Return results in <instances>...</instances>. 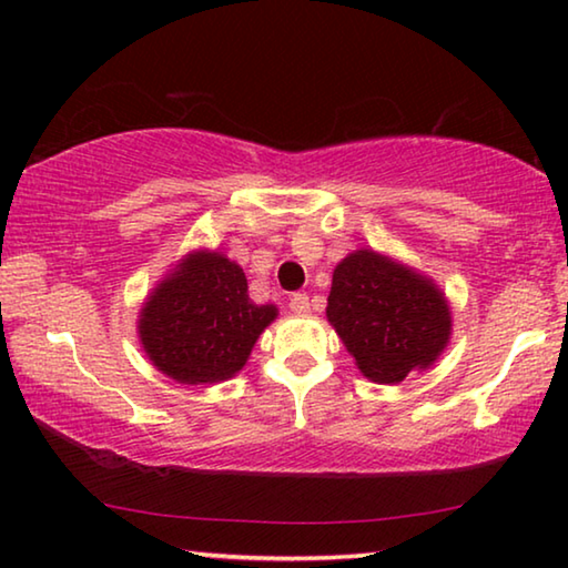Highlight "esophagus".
I'll return each instance as SVG.
<instances>
[{
	"label": "esophagus",
	"instance_id": "34e87169",
	"mask_svg": "<svg viewBox=\"0 0 568 568\" xmlns=\"http://www.w3.org/2000/svg\"><path fill=\"white\" fill-rule=\"evenodd\" d=\"M291 311L295 315H311V297H307L305 293H295L291 297Z\"/></svg>",
	"mask_w": 568,
	"mask_h": 568
}]
</instances>
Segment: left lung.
I'll return each mask as SVG.
<instances>
[{"label":"left lung","mask_w":568,"mask_h":568,"mask_svg":"<svg viewBox=\"0 0 568 568\" xmlns=\"http://www.w3.org/2000/svg\"><path fill=\"white\" fill-rule=\"evenodd\" d=\"M328 321L373 383H400L434 365L450 338L446 295L430 277L373 250L335 265Z\"/></svg>","instance_id":"obj_1"}]
</instances>
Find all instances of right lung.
I'll use <instances>...</instances> for the list:
<instances>
[{
  "mask_svg": "<svg viewBox=\"0 0 568 568\" xmlns=\"http://www.w3.org/2000/svg\"><path fill=\"white\" fill-rule=\"evenodd\" d=\"M275 315V305L250 301L243 267L220 253L197 250L152 291L138 331L158 371L185 386H200L233 378Z\"/></svg>",
  "mask_w": 568,
  "mask_h": 568,
  "instance_id": "right-lung-1",
  "label": "right lung"
}]
</instances>
